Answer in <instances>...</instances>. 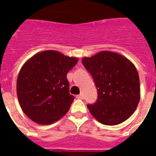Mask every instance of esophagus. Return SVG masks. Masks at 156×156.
<instances>
[{
  "instance_id": "34e87169",
  "label": "esophagus",
  "mask_w": 156,
  "mask_h": 156,
  "mask_svg": "<svg viewBox=\"0 0 156 156\" xmlns=\"http://www.w3.org/2000/svg\"><path fill=\"white\" fill-rule=\"evenodd\" d=\"M76 98H78V99H83L84 97H83V94H80L77 95V96H76Z\"/></svg>"
}]
</instances>
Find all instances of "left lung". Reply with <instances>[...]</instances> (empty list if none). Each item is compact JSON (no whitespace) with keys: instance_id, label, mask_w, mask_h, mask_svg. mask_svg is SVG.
Here are the masks:
<instances>
[{"instance_id":"8db88e82","label":"left lung","mask_w":156,"mask_h":156,"mask_svg":"<svg viewBox=\"0 0 156 156\" xmlns=\"http://www.w3.org/2000/svg\"><path fill=\"white\" fill-rule=\"evenodd\" d=\"M82 62L98 90L97 102L88 105L91 115L105 125H116L128 119L140 99V78L133 62L110 51L84 57Z\"/></svg>"}]
</instances>
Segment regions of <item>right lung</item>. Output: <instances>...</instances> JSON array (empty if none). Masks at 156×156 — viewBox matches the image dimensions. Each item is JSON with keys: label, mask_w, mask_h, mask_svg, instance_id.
<instances>
[{"label": "right lung", "mask_w": 156, "mask_h": 156, "mask_svg": "<svg viewBox=\"0 0 156 156\" xmlns=\"http://www.w3.org/2000/svg\"><path fill=\"white\" fill-rule=\"evenodd\" d=\"M78 58L55 50L36 53L22 65L16 79L19 104L27 117L51 124L64 116L74 97L69 94L67 73Z\"/></svg>", "instance_id": "add662e5"}]
</instances>
